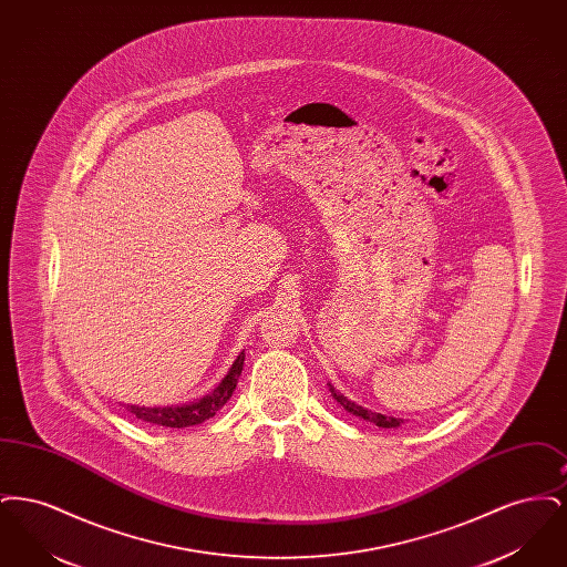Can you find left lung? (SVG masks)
I'll use <instances>...</instances> for the list:
<instances>
[{
  "label": "left lung",
  "instance_id": "8db88e82",
  "mask_svg": "<svg viewBox=\"0 0 567 567\" xmlns=\"http://www.w3.org/2000/svg\"><path fill=\"white\" fill-rule=\"evenodd\" d=\"M329 391H331V398L338 402V404L342 405L344 410H349L351 414L354 416H359V419H363V421H370V423H374L377 427H384V430H398V427H402V423H404V419H395V416H386V414H380V412H374V410H368V408H363V405L357 404V402H352L349 400L344 393H340L331 382H329Z\"/></svg>",
  "mask_w": 567,
  "mask_h": 567
}]
</instances>
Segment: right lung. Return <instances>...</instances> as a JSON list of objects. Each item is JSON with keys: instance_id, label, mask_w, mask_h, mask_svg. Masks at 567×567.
<instances>
[{"instance_id": "1", "label": "right lung", "mask_w": 567, "mask_h": 567, "mask_svg": "<svg viewBox=\"0 0 567 567\" xmlns=\"http://www.w3.org/2000/svg\"><path fill=\"white\" fill-rule=\"evenodd\" d=\"M244 351L238 354V359L231 363L229 372L215 386V391H210L208 395L193 400L189 404L181 405H135L125 404V408L134 414L135 419L151 423V425H159V427H174V430H183V427H193L199 425L204 421H208L210 416H215L216 412L223 405L229 402V398L234 395V389L238 384V378L243 374Z\"/></svg>"}]
</instances>
